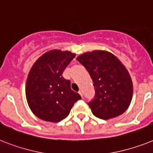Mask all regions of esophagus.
<instances>
[{
	"label": "esophagus",
	"instance_id": "esophagus-1",
	"mask_svg": "<svg viewBox=\"0 0 153 153\" xmlns=\"http://www.w3.org/2000/svg\"><path fill=\"white\" fill-rule=\"evenodd\" d=\"M79 94H80V96L82 97V98H83V94H82V91H81V90H80V91L79 92Z\"/></svg>",
	"mask_w": 153,
	"mask_h": 153
}]
</instances>
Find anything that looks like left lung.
Masks as SVG:
<instances>
[{"label":"left lung","mask_w":153,"mask_h":153,"mask_svg":"<svg viewBox=\"0 0 153 153\" xmlns=\"http://www.w3.org/2000/svg\"><path fill=\"white\" fill-rule=\"evenodd\" d=\"M94 82L95 95L88 103L96 117L109 120L122 115L132 99L130 74L121 62L106 51H93L77 57Z\"/></svg>","instance_id":"obj_1"}]
</instances>
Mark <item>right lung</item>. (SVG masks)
Instances as JSON below:
<instances>
[{
    "label": "right lung",
    "mask_w": 153,
    "mask_h": 153,
    "mask_svg": "<svg viewBox=\"0 0 153 153\" xmlns=\"http://www.w3.org/2000/svg\"><path fill=\"white\" fill-rule=\"evenodd\" d=\"M74 57L75 54L68 51L51 50L42 55L30 71L26 97L32 112L41 120L61 121L81 99L71 89L70 81L62 75Z\"/></svg>",
    "instance_id": "1"
}]
</instances>
